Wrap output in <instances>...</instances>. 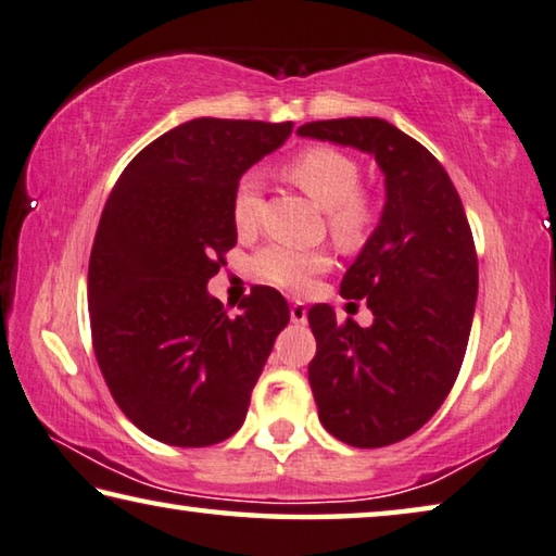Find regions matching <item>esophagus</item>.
I'll return each mask as SVG.
<instances>
[{
    "instance_id": "1",
    "label": "esophagus",
    "mask_w": 556,
    "mask_h": 556,
    "mask_svg": "<svg viewBox=\"0 0 556 556\" xmlns=\"http://www.w3.org/2000/svg\"><path fill=\"white\" fill-rule=\"evenodd\" d=\"M289 316H292V324H306V306L302 302H294Z\"/></svg>"
}]
</instances>
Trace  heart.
I'll use <instances>...</instances> for the list:
<instances>
[{"label":"heart","mask_w":556,"mask_h":556,"mask_svg":"<svg viewBox=\"0 0 556 556\" xmlns=\"http://www.w3.org/2000/svg\"><path fill=\"white\" fill-rule=\"evenodd\" d=\"M294 180L316 205L326 210V225L341 244L356 247L371 232L376 223V202L371 192L361 190V167L356 157L331 146H312L287 165ZM262 185L254 173H244L235 185L232 223L240 235H250L260 225ZM331 267L326 250H302L289 244H267L254 254L252 269L262 281L281 289H306L316 275Z\"/></svg>","instance_id":"obj_1"}]
</instances>
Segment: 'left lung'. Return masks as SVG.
<instances>
[{"label":"left lung","mask_w":556,"mask_h":556,"mask_svg":"<svg viewBox=\"0 0 556 556\" xmlns=\"http://www.w3.org/2000/svg\"><path fill=\"white\" fill-rule=\"evenodd\" d=\"M296 134L358 148L386 178L381 223L341 279L374 324L312 306L309 383L321 426L341 443H399L433 418L460 374L478 299L468 217L435 155L389 121H314Z\"/></svg>","instance_id":"left-lung-1"}]
</instances>
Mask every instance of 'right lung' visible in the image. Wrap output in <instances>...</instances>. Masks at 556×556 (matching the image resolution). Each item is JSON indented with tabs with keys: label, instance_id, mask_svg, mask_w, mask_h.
<instances>
[{
	"label": "right lung",
	"instance_id": "right-lung-1",
	"mask_svg": "<svg viewBox=\"0 0 556 556\" xmlns=\"http://www.w3.org/2000/svg\"><path fill=\"white\" fill-rule=\"evenodd\" d=\"M292 126L188 121L146 146L105 200L88 260L96 361L118 408L161 443L205 447L237 433L289 324L277 289L254 287L230 316L207 281L237 244V180Z\"/></svg>",
	"mask_w": 556,
	"mask_h": 556
}]
</instances>
